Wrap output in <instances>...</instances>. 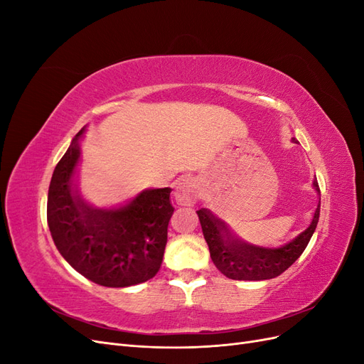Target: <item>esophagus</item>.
I'll use <instances>...</instances> for the list:
<instances>
[{
	"mask_svg": "<svg viewBox=\"0 0 364 364\" xmlns=\"http://www.w3.org/2000/svg\"><path fill=\"white\" fill-rule=\"evenodd\" d=\"M200 196V183L196 178H182L176 183L174 197L181 205H193Z\"/></svg>",
	"mask_w": 364,
	"mask_h": 364,
	"instance_id": "34e87169",
	"label": "esophagus"
}]
</instances>
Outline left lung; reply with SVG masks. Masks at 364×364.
<instances>
[{"mask_svg": "<svg viewBox=\"0 0 364 364\" xmlns=\"http://www.w3.org/2000/svg\"><path fill=\"white\" fill-rule=\"evenodd\" d=\"M293 141L297 142L296 139ZM314 188L321 193L317 181H314ZM318 213H321V202L317 205L311 225L290 243L278 249H264L243 243L229 232L222 220L214 217L205 208L199 209L197 215L215 267L230 279L262 281L279 277L302 255L316 230Z\"/></svg>", "mask_w": 364, "mask_h": 364, "instance_id": "8db88e82", "label": "left lung"}]
</instances>
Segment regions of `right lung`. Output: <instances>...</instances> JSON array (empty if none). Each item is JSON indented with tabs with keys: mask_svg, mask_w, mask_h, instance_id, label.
<instances>
[{
	"mask_svg": "<svg viewBox=\"0 0 364 364\" xmlns=\"http://www.w3.org/2000/svg\"><path fill=\"white\" fill-rule=\"evenodd\" d=\"M53 171L47 222L60 255L103 287H129L158 273L174 208L170 188L142 191L118 209H94L74 190L71 178L80 158L79 136Z\"/></svg>",
	"mask_w": 364,
	"mask_h": 364,
	"instance_id": "add662e5",
	"label": "right lung"
}]
</instances>
